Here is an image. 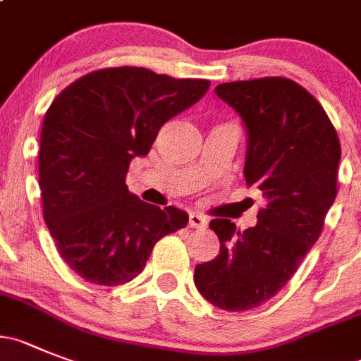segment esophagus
<instances>
[{
  "label": "esophagus",
  "mask_w": 361,
  "mask_h": 361,
  "mask_svg": "<svg viewBox=\"0 0 361 361\" xmlns=\"http://www.w3.org/2000/svg\"><path fill=\"white\" fill-rule=\"evenodd\" d=\"M188 226L190 228H196V230H204L208 226V221L207 217L200 214H190L188 215Z\"/></svg>",
  "instance_id": "1"
}]
</instances>
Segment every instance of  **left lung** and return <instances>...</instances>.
<instances>
[{"instance_id": "obj_1", "label": "left lung", "mask_w": 361, "mask_h": 361, "mask_svg": "<svg viewBox=\"0 0 361 361\" xmlns=\"http://www.w3.org/2000/svg\"><path fill=\"white\" fill-rule=\"evenodd\" d=\"M215 94L244 123L245 183L260 188L265 207L245 231L230 219L210 222L221 251L196 265L194 283L217 308L245 312L278 294L321 237L336 197L340 142L319 101L292 80L221 83Z\"/></svg>"}]
</instances>
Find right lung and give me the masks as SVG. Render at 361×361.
I'll use <instances>...</instances> for the list:
<instances>
[{"instance_id": "right-lung-1", "label": "right lung", "mask_w": 361, "mask_h": 361, "mask_svg": "<svg viewBox=\"0 0 361 361\" xmlns=\"http://www.w3.org/2000/svg\"><path fill=\"white\" fill-rule=\"evenodd\" d=\"M208 80H174L144 67L85 74L56 96L40 133L44 221L67 265L104 287L131 281L154 244L188 215L144 203L126 187L130 161L207 94Z\"/></svg>"}]
</instances>
